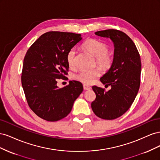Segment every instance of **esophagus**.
I'll use <instances>...</instances> for the list:
<instances>
[{
	"label": "esophagus",
	"mask_w": 160,
	"mask_h": 160,
	"mask_svg": "<svg viewBox=\"0 0 160 160\" xmlns=\"http://www.w3.org/2000/svg\"><path fill=\"white\" fill-rule=\"evenodd\" d=\"M83 89L85 90H90L91 89V87L86 85V84H83Z\"/></svg>",
	"instance_id": "esophagus-1"
}]
</instances>
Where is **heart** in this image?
I'll use <instances>...</instances> for the list:
<instances>
[{
  "instance_id": "obj_1",
  "label": "heart",
  "mask_w": 160,
  "mask_h": 160,
  "mask_svg": "<svg viewBox=\"0 0 160 160\" xmlns=\"http://www.w3.org/2000/svg\"><path fill=\"white\" fill-rule=\"evenodd\" d=\"M84 49L94 56L96 59V64L104 71L110 69L113 64V58L108 52L109 47L105 42L89 38L87 40L83 45ZM77 57V50L75 48L71 49L67 54V61L70 67H74ZM101 75V71L99 68L91 71H81L73 76V79L84 84H91L96 78Z\"/></svg>"
}]
</instances>
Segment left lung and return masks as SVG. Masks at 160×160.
I'll list each match as a JSON object with an SVG mask.
<instances>
[{"mask_svg": "<svg viewBox=\"0 0 160 160\" xmlns=\"http://www.w3.org/2000/svg\"><path fill=\"white\" fill-rule=\"evenodd\" d=\"M95 35L109 38L114 45L113 64L101 77L103 84L111 85L105 91L93 86L96 94L91 108L98 117L103 119H115L123 115L134 101L140 86L142 63L136 46L126 34L115 29L95 32Z\"/></svg>", "mask_w": 160, "mask_h": 160, "instance_id": "left-lung-1", "label": "left lung"}]
</instances>
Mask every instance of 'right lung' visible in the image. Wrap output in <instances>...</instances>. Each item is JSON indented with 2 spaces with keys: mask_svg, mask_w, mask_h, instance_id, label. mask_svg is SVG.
Masks as SVG:
<instances>
[{
  "mask_svg": "<svg viewBox=\"0 0 160 160\" xmlns=\"http://www.w3.org/2000/svg\"><path fill=\"white\" fill-rule=\"evenodd\" d=\"M81 39L80 34L47 32L33 43L24 58L21 82L28 105L48 122L65 118L83 90L77 81H69L62 88L57 85L58 79L68 74L67 52Z\"/></svg>",
  "mask_w": 160,
  "mask_h": 160,
  "instance_id": "1",
  "label": "right lung"
}]
</instances>
